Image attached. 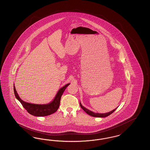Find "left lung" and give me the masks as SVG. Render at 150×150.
Wrapping results in <instances>:
<instances>
[{
	"mask_svg": "<svg viewBox=\"0 0 150 150\" xmlns=\"http://www.w3.org/2000/svg\"><path fill=\"white\" fill-rule=\"evenodd\" d=\"M80 105L81 109H83V110L86 114H88V115H90V116H93V117H107V116H109L110 115H111L112 113H113L114 111H115V110L117 109V108H116V109H114L113 110H112L111 111L109 112H107V113L99 114V113H95V112H93V111H91L90 110H88V109H86V108H84L80 103Z\"/></svg>",
	"mask_w": 150,
	"mask_h": 150,
	"instance_id": "1",
	"label": "left lung"
}]
</instances>
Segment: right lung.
<instances>
[{
	"mask_svg": "<svg viewBox=\"0 0 150 150\" xmlns=\"http://www.w3.org/2000/svg\"><path fill=\"white\" fill-rule=\"evenodd\" d=\"M70 85V83H67L64 87L61 88L59 91L57 92V95L55 98L50 103L45 104V105H38V104H33V103H26L22 100L16 91L15 86L14 85V91L16 96V98H17L21 103L24 109L28 112V113L31 114L33 116H45L49 115L52 114L55 112L60 105V102L61 97L62 93L64 92L66 88Z\"/></svg>",
	"mask_w": 150,
	"mask_h": 150,
	"instance_id": "obj_1",
	"label": "right lung"
}]
</instances>
